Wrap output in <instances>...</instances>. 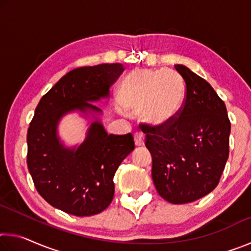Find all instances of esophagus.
<instances>
[{
  "instance_id": "esophagus-1",
  "label": "esophagus",
  "mask_w": 251,
  "mask_h": 251,
  "mask_svg": "<svg viewBox=\"0 0 251 251\" xmlns=\"http://www.w3.org/2000/svg\"><path fill=\"white\" fill-rule=\"evenodd\" d=\"M134 141H135L136 146H143L144 144H145V141H144V135L142 133H136L134 135Z\"/></svg>"
}]
</instances>
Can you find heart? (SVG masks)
Masks as SVG:
<instances>
[{
	"label": "heart",
	"mask_w": 251,
	"mask_h": 251,
	"mask_svg": "<svg viewBox=\"0 0 251 251\" xmlns=\"http://www.w3.org/2000/svg\"><path fill=\"white\" fill-rule=\"evenodd\" d=\"M185 100L184 83L172 70L134 72L122 84L117 101L123 109L138 112L143 108L146 123L164 126L180 113Z\"/></svg>",
	"instance_id": "obj_1"
}]
</instances>
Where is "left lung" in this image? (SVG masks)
<instances>
[{"mask_svg":"<svg viewBox=\"0 0 251 251\" xmlns=\"http://www.w3.org/2000/svg\"><path fill=\"white\" fill-rule=\"evenodd\" d=\"M175 69L185 80L180 113L167 125L147 124L144 133L157 193L172 203H188L219 184L229 156L230 121L205 79L184 65Z\"/></svg>","mask_w":251,"mask_h":251,"instance_id":"obj_1","label":"left lung"}]
</instances>
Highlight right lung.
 I'll list each match as a JSON object with an SVG mask.
<instances>
[{"instance_id": "1", "label": "right lung", "mask_w": 251, "mask_h": 251, "mask_svg": "<svg viewBox=\"0 0 251 251\" xmlns=\"http://www.w3.org/2000/svg\"><path fill=\"white\" fill-rule=\"evenodd\" d=\"M124 72L120 63L71 71L42 97L27 129L26 163L34 186L50 206L84 217L100 214L114 197L113 178L135 148L133 135H107L93 123L77 150H66L56 136L57 123L70 110L100 112L90 101L107 97Z\"/></svg>"}]
</instances>
